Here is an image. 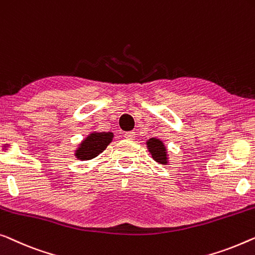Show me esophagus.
Masks as SVG:
<instances>
[{"instance_id": "obj_1", "label": "esophagus", "mask_w": 255, "mask_h": 255, "mask_svg": "<svg viewBox=\"0 0 255 255\" xmlns=\"http://www.w3.org/2000/svg\"><path fill=\"white\" fill-rule=\"evenodd\" d=\"M125 138H127L128 140H133V138L135 136V133L133 131H130V132H125L124 134Z\"/></svg>"}]
</instances>
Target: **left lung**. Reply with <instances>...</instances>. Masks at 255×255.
Returning a JSON list of instances; mask_svg holds the SVG:
<instances>
[{"label":"left lung","mask_w":255,"mask_h":255,"mask_svg":"<svg viewBox=\"0 0 255 255\" xmlns=\"http://www.w3.org/2000/svg\"><path fill=\"white\" fill-rule=\"evenodd\" d=\"M147 149L152 155L153 160H155L161 164H169V155L168 149L164 142L158 138H149L146 141Z\"/></svg>","instance_id":"1"}]
</instances>
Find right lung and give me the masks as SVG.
Returning a JSON list of instances; mask_svg holds the SVG:
<instances>
[{
  "label": "right lung",
  "mask_w": 255,
  "mask_h": 255,
  "mask_svg": "<svg viewBox=\"0 0 255 255\" xmlns=\"http://www.w3.org/2000/svg\"><path fill=\"white\" fill-rule=\"evenodd\" d=\"M113 132H91L77 147V149L75 150V156L82 161L92 160V158L100 155L108 147L109 143L113 141Z\"/></svg>",
  "instance_id": "1"
}]
</instances>
